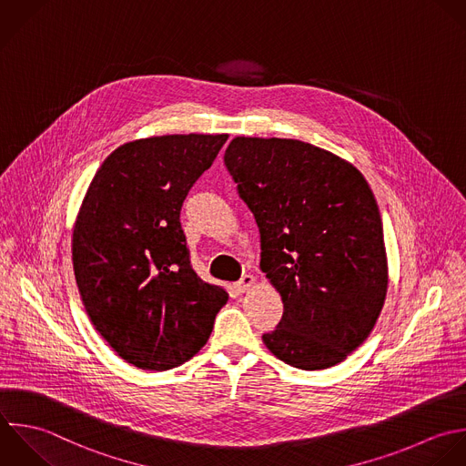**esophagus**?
<instances>
[{"instance_id":"1","label":"esophagus","mask_w":466,"mask_h":466,"mask_svg":"<svg viewBox=\"0 0 466 466\" xmlns=\"http://www.w3.org/2000/svg\"><path fill=\"white\" fill-rule=\"evenodd\" d=\"M256 283V279H254V276H250V274H245L238 283H236V289L239 290V292H247L252 285Z\"/></svg>"}]
</instances>
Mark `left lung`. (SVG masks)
<instances>
[{
	"label": "left lung",
	"instance_id": "left-lung-1",
	"mask_svg": "<svg viewBox=\"0 0 466 466\" xmlns=\"http://www.w3.org/2000/svg\"><path fill=\"white\" fill-rule=\"evenodd\" d=\"M225 163L261 236V270L283 318L265 347L301 370L330 369L374 330L389 290L378 201L347 159L285 137H234Z\"/></svg>",
	"mask_w": 466,
	"mask_h": 466
}]
</instances>
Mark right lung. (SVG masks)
Masks as SVG:
<instances>
[{
	"label": "right lung",
	"instance_id": "add662e5",
	"mask_svg": "<svg viewBox=\"0 0 466 466\" xmlns=\"http://www.w3.org/2000/svg\"><path fill=\"white\" fill-rule=\"evenodd\" d=\"M228 134H165L123 143L97 168L72 230L86 316L127 363L168 370L208 341L228 301L190 267L179 223L196 179Z\"/></svg>",
	"mask_w": 466,
	"mask_h": 466
}]
</instances>
